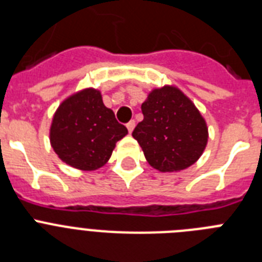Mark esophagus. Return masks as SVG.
<instances>
[{"label": "esophagus", "mask_w": 262, "mask_h": 262, "mask_svg": "<svg viewBox=\"0 0 262 262\" xmlns=\"http://www.w3.org/2000/svg\"><path fill=\"white\" fill-rule=\"evenodd\" d=\"M135 128V120H129L128 123H127V129H128V133L131 134Z\"/></svg>", "instance_id": "esophagus-1"}]
</instances>
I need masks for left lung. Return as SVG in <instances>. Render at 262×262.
<instances>
[{
	"label": "left lung",
	"instance_id": "obj_1",
	"mask_svg": "<svg viewBox=\"0 0 262 262\" xmlns=\"http://www.w3.org/2000/svg\"><path fill=\"white\" fill-rule=\"evenodd\" d=\"M144 119L133 136L148 164L163 173L180 172L198 161L209 140L201 111L174 85L154 88L142 103Z\"/></svg>",
	"mask_w": 262,
	"mask_h": 262
}]
</instances>
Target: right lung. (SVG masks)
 <instances>
[{
  "label": "right lung",
  "instance_id": "obj_1",
  "mask_svg": "<svg viewBox=\"0 0 262 262\" xmlns=\"http://www.w3.org/2000/svg\"><path fill=\"white\" fill-rule=\"evenodd\" d=\"M127 134L113 110L103 105L101 90L85 88L62 99L56 108L50 143L62 163L93 172L107 163L117 142Z\"/></svg>",
  "mask_w": 262,
  "mask_h": 262
}]
</instances>
